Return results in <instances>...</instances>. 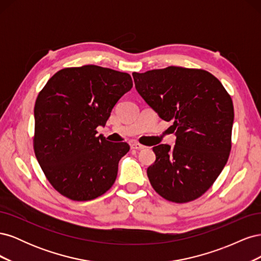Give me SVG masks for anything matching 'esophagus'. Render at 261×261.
Returning <instances> with one entry per match:
<instances>
[{"label":"esophagus","mask_w":261,"mask_h":261,"mask_svg":"<svg viewBox=\"0 0 261 261\" xmlns=\"http://www.w3.org/2000/svg\"><path fill=\"white\" fill-rule=\"evenodd\" d=\"M130 148L134 149V150H140V149H144L145 146L139 144V143H133V144L130 145Z\"/></svg>","instance_id":"obj_1"}]
</instances>
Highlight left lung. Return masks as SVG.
Listing matches in <instances>:
<instances>
[{"instance_id":"1","label":"left lung","mask_w":261,"mask_h":261,"mask_svg":"<svg viewBox=\"0 0 261 261\" xmlns=\"http://www.w3.org/2000/svg\"><path fill=\"white\" fill-rule=\"evenodd\" d=\"M138 93L175 130V146L153 147L147 169L154 191L184 203L199 198L215 183L232 147L234 108L222 84L207 70L169 66L133 73Z\"/></svg>"}]
</instances>
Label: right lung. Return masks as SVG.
I'll use <instances>...</instances> for the list:
<instances>
[{"label": "right lung", "mask_w": 261, "mask_h": 261, "mask_svg": "<svg viewBox=\"0 0 261 261\" xmlns=\"http://www.w3.org/2000/svg\"><path fill=\"white\" fill-rule=\"evenodd\" d=\"M129 74L97 65L55 73L35 105L34 150L55 191L75 201L92 200L112 187L126 143L100 135L113 107L129 91Z\"/></svg>", "instance_id": "add662e5"}]
</instances>
